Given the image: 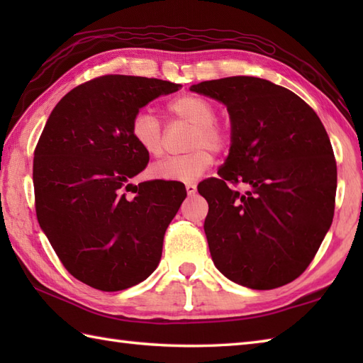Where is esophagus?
Instances as JSON below:
<instances>
[{
    "label": "esophagus",
    "mask_w": 363,
    "mask_h": 363,
    "mask_svg": "<svg viewBox=\"0 0 363 363\" xmlns=\"http://www.w3.org/2000/svg\"><path fill=\"white\" fill-rule=\"evenodd\" d=\"M186 190H187V194L191 196V195L196 194V186H195V184H187Z\"/></svg>",
    "instance_id": "esophagus-1"
}]
</instances>
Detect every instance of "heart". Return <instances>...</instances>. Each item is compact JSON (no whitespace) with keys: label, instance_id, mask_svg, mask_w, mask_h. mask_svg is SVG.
<instances>
[{"label":"heart","instance_id":"1","mask_svg":"<svg viewBox=\"0 0 363 363\" xmlns=\"http://www.w3.org/2000/svg\"><path fill=\"white\" fill-rule=\"evenodd\" d=\"M167 112L173 121L191 126L182 156L168 157L150 168L156 179L194 182L213 164L212 152H223L233 142V133L225 123L217 120L218 109L209 98L198 94H184L167 104ZM130 135L145 154L160 157L165 151V130L154 113L140 111L130 123Z\"/></svg>","mask_w":363,"mask_h":363}]
</instances>
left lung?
<instances>
[{
	"label": "left lung",
	"instance_id": "8db88e82",
	"mask_svg": "<svg viewBox=\"0 0 363 363\" xmlns=\"http://www.w3.org/2000/svg\"><path fill=\"white\" fill-rule=\"evenodd\" d=\"M190 90L218 99L230 117L225 165L198 186L215 267L256 290L295 281L334 217L337 164L325 126L298 95L267 79L230 76Z\"/></svg>",
	"mask_w": 363,
	"mask_h": 363
}]
</instances>
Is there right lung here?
<instances>
[{
	"mask_svg": "<svg viewBox=\"0 0 363 363\" xmlns=\"http://www.w3.org/2000/svg\"><path fill=\"white\" fill-rule=\"evenodd\" d=\"M181 87L142 76H99L60 99L38 138V225L67 272L90 287L125 290L159 265L165 230L187 191L177 181L129 182L150 160L130 123L143 106ZM129 189L136 194L130 199Z\"/></svg>",
	"mask_w": 363,
	"mask_h": 363,
	"instance_id": "obj_1",
	"label": "right lung"
}]
</instances>
